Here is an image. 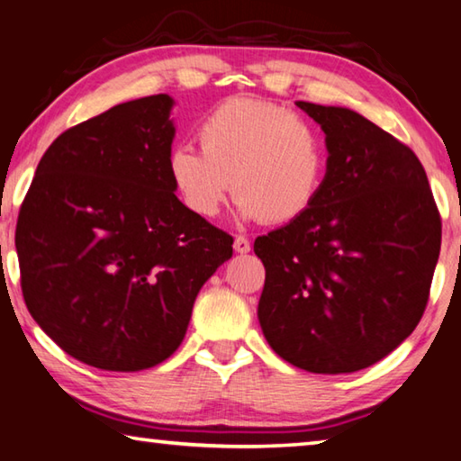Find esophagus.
Segmentation results:
<instances>
[{
	"instance_id": "obj_1",
	"label": "esophagus",
	"mask_w": 461,
	"mask_h": 461,
	"mask_svg": "<svg viewBox=\"0 0 461 461\" xmlns=\"http://www.w3.org/2000/svg\"><path fill=\"white\" fill-rule=\"evenodd\" d=\"M233 249H236L238 254H248L249 252V240L244 236H238L233 240Z\"/></svg>"
}]
</instances>
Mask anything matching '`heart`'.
<instances>
[{"label":"heart","instance_id":"obj_1","mask_svg":"<svg viewBox=\"0 0 461 461\" xmlns=\"http://www.w3.org/2000/svg\"><path fill=\"white\" fill-rule=\"evenodd\" d=\"M197 138L201 150L178 144L167 160L191 213L215 217L230 189L244 220L288 223L313 207L327 165L315 123L268 101L233 97L199 122Z\"/></svg>","mask_w":461,"mask_h":461}]
</instances>
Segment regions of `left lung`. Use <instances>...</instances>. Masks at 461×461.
I'll list each match as a JSON object with an SVG mask.
<instances>
[{
	"instance_id": "8db88e82",
	"label": "left lung",
	"mask_w": 461,
	"mask_h": 461,
	"mask_svg": "<svg viewBox=\"0 0 461 461\" xmlns=\"http://www.w3.org/2000/svg\"><path fill=\"white\" fill-rule=\"evenodd\" d=\"M325 131L313 207L254 252L267 268L258 321L296 368L348 374L380 362L423 317L441 220L415 152L354 109L296 101Z\"/></svg>"
}]
</instances>
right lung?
Returning a JSON list of instances; mask_svg holds the SVG:
<instances>
[{"label": "right lung", "instance_id": "right-lung-1", "mask_svg": "<svg viewBox=\"0 0 461 461\" xmlns=\"http://www.w3.org/2000/svg\"><path fill=\"white\" fill-rule=\"evenodd\" d=\"M175 99L126 101L62 131L22 203L15 249L26 307L68 356L138 372L181 346L230 233L191 213L167 160Z\"/></svg>", "mask_w": 461, "mask_h": 461}]
</instances>
